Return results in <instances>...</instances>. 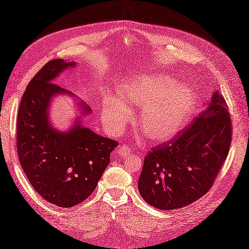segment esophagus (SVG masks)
Returning a JSON list of instances; mask_svg holds the SVG:
<instances>
[{"label":"esophagus","mask_w":249,"mask_h":249,"mask_svg":"<svg viewBox=\"0 0 249 249\" xmlns=\"http://www.w3.org/2000/svg\"><path fill=\"white\" fill-rule=\"evenodd\" d=\"M117 153H118L119 156L125 157V156H127V155H130L131 149H130L129 146H126V145H124V144H122V145H120V146L118 147V149H117Z\"/></svg>","instance_id":"1"}]
</instances>
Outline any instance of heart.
Wrapping results in <instances>:
<instances>
[{"instance_id": "b5f03b06", "label": "heart", "mask_w": 249, "mask_h": 249, "mask_svg": "<svg viewBox=\"0 0 249 249\" xmlns=\"http://www.w3.org/2000/svg\"><path fill=\"white\" fill-rule=\"evenodd\" d=\"M118 93L129 104L141 107L138 127L152 141L167 140L183 129L196 106L191 87L177 85L170 76L149 74L130 78L118 85ZM132 111L119 98L106 100L102 110L104 124L118 134L129 123Z\"/></svg>"}]
</instances>
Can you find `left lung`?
I'll return each mask as SVG.
<instances>
[{"label": "left lung", "instance_id": "8db88e82", "mask_svg": "<svg viewBox=\"0 0 249 249\" xmlns=\"http://www.w3.org/2000/svg\"><path fill=\"white\" fill-rule=\"evenodd\" d=\"M231 120L224 97L213 92L205 111L144 158L138 190L146 203L174 211L189 205L213 186L230 152Z\"/></svg>", "mask_w": 249, "mask_h": 249}]
</instances>
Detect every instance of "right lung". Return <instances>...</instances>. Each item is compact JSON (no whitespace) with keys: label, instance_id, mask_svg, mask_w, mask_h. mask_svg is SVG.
Returning <instances> with one entry per match:
<instances>
[{"label":"right lung","instance_id":"add662e5","mask_svg":"<svg viewBox=\"0 0 249 249\" xmlns=\"http://www.w3.org/2000/svg\"><path fill=\"white\" fill-rule=\"evenodd\" d=\"M74 62L52 59L31 79L19 104L17 122V150L23 171L48 202L72 207L95 190L117 141L98 135L82 124L90 107L78 100L79 118L66 132L51 125L49 105L56 95L71 92L54 84V78Z\"/></svg>","mask_w":249,"mask_h":249}]
</instances>
